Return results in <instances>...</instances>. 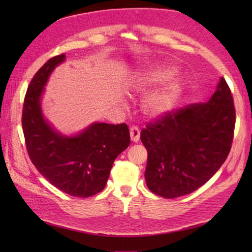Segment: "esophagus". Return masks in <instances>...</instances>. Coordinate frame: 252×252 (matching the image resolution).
Instances as JSON below:
<instances>
[{
	"label": "esophagus",
	"mask_w": 252,
	"mask_h": 252,
	"mask_svg": "<svg viewBox=\"0 0 252 252\" xmlns=\"http://www.w3.org/2000/svg\"><path fill=\"white\" fill-rule=\"evenodd\" d=\"M130 135H131V140L133 142H138L140 139V130L138 126H131L130 127Z\"/></svg>",
	"instance_id": "34e87169"
}]
</instances>
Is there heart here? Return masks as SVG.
<instances>
[{
	"label": "heart",
	"mask_w": 252,
	"mask_h": 252,
	"mask_svg": "<svg viewBox=\"0 0 252 252\" xmlns=\"http://www.w3.org/2000/svg\"><path fill=\"white\" fill-rule=\"evenodd\" d=\"M174 72H176L174 66H162L153 69L140 76L139 88L141 90L150 89L155 84L169 79ZM179 91L180 90L177 84L170 83L151 93L143 102L142 109L144 114L150 118H158L170 112L177 103Z\"/></svg>",
	"instance_id": "b5f03b06"
}]
</instances>
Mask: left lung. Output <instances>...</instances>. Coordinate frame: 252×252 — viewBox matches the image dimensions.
<instances>
[{
	"label": "left lung",
	"instance_id": "obj_1",
	"mask_svg": "<svg viewBox=\"0 0 252 252\" xmlns=\"http://www.w3.org/2000/svg\"><path fill=\"white\" fill-rule=\"evenodd\" d=\"M234 125L232 94L223 78L206 103L188 104L149 122L141 131L149 189L173 199L203 186L227 159Z\"/></svg>",
	"mask_w": 252,
	"mask_h": 252
}]
</instances>
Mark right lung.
I'll list each match as a JSON object with an SVG mask.
<instances>
[{
	"label": "right lung",
	"instance_id": "1",
	"mask_svg": "<svg viewBox=\"0 0 252 252\" xmlns=\"http://www.w3.org/2000/svg\"><path fill=\"white\" fill-rule=\"evenodd\" d=\"M64 54L50 59L30 82L24 97L22 127L28 155L40 173L72 197L88 198L104 189L116 158L129 147L126 123H93L78 135L55 132L44 120L40 99L55 66Z\"/></svg>",
	"mask_w": 252,
	"mask_h": 252
}]
</instances>
